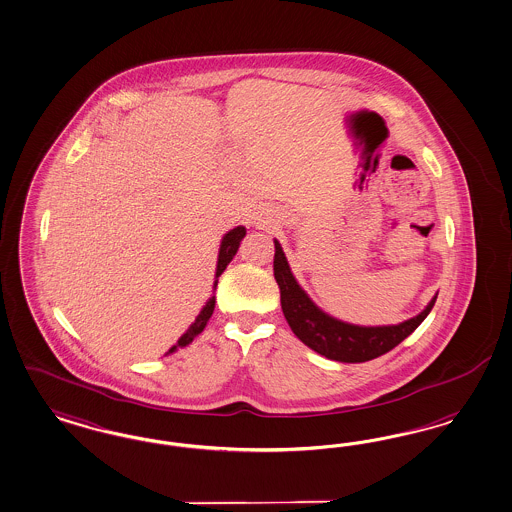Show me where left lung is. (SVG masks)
I'll return each mask as SVG.
<instances>
[{
	"label": "left lung",
	"mask_w": 512,
	"mask_h": 512,
	"mask_svg": "<svg viewBox=\"0 0 512 512\" xmlns=\"http://www.w3.org/2000/svg\"><path fill=\"white\" fill-rule=\"evenodd\" d=\"M274 247V278L280 287L283 316L299 340L327 359L340 363H365L376 359L401 344L406 336L412 335L435 306L437 295L429 300L418 316L406 319L399 325L363 327L340 321L325 314L306 295L295 280L278 240H274Z\"/></svg>",
	"instance_id": "1"
}]
</instances>
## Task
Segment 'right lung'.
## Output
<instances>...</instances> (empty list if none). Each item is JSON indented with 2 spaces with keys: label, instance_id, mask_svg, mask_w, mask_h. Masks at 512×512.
Returning a JSON list of instances; mask_svg holds the SVG:
<instances>
[{
  "label": "right lung",
  "instance_id": "obj_1",
  "mask_svg": "<svg viewBox=\"0 0 512 512\" xmlns=\"http://www.w3.org/2000/svg\"><path fill=\"white\" fill-rule=\"evenodd\" d=\"M244 236H246V227H242V225L236 227V229L229 230V232L223 236L221 246H219V257H217V268H215L213 291H215V287H217V278L223 274V270H225L230 261H232V257L236 255V251H238V247H240V242H242ZM213 308H215V295L210 297V300L204 304V308L200 310V314L194 319L193 325L181 335V338L177 340V344H174V346L166 352V355L176 352L177 348L189 346L194 338L200 335V333L204 331V327L208 325V319L212 318Z\"/></svg>",
  "mask_w": 512,
  "mask_h": 512
}]
</instances>
